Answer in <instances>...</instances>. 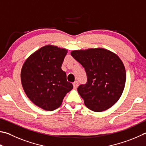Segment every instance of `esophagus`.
Returning a JSON list of instances; mask_svg holds the SVG:
<instances>
[{
	"label": "esophagus",
	"instance_id": "obj_1",
	"mask_svg": "<svg viewBox=\"0 0 146 146\" xmlns=\"http://www.w3.org/2000/svg\"><path fill=\"white\" fill-rule=\"evenodd\" d=\"M78 86V81H75V82L73 83V87H74V89H76Z\"/></svg>",
	"mask_w": 146,
	"mask_h": 146
}]
</instances>
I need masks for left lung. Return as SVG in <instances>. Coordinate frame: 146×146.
I'll return each instance as SVG.
<instances>
[{
	"label": "left lung",
	"mask_w": 146,
	"mask_h": 146,
	"mask_svg": "<svg viewBox=\"0 0 146 146\" xmlns=\"http://www.w3.org/2000/svg\"><path fill=\"white\" fill-rule=\"evenodd\" d=\"M71 55L87 74V83L77 89L85 105L97 112L112 107L121 96L126 82L125 68L118 55L103 48L73 50Z\"/></svg>",
	"instance_id": "8db88e82"
}]
</instances>
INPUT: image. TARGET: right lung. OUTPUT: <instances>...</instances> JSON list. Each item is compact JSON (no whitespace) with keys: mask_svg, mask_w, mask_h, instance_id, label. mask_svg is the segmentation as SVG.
I'll return each instance as SVG.
<instances>
[{"mask_svg":"<svg viewBox=\"0 0 146 146\" xmlns=\"http://www.w3.org/2000/svg\"><path fill=\"white\" fill-rule=\"evenodd\" d=\"M68 50L48 44L34 52L23 63L21 82L26 95L34 104L52 111L61 105L73 88L61 69Z\"/></svg>","mask_w":146,"mask_h":146,"instance_id":"right-lung-1","label":"right lung"}]
</instances>
